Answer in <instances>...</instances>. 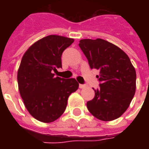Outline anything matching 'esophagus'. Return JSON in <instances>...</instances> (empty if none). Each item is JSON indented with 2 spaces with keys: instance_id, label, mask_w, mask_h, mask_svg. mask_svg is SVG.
Returning a JSON list of instances; mask_svg holds the SVG:
<instances>
[{
  "instance_id": "obj_1",
  "label": "esophagus",
  "mask_w": 149,
  "mask_h": 149,
  "mask_svg": "<svg viewBox=\"0 0 149 149\" xmlns=\"http://www.w3.org/2000/svg\"><path fill=\"white\" fill-rule=\"evenodd\" d=\"M86 86H86V84H79V88H80V89L86 88Z\"/></svg>"
}]
</instances>
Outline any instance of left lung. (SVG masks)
<instances>
[{
  "label": "left lung",
  "instance_id": "8db88e82",
  "mask_svg": "<svg viewBox=\"0 0 149 149\" xmlns=\"http://www.w3.org/2000/svg\"><path fill=\"white\" fill-rule=\"evenodd\" d=\"M79 48L88 60L91 69L100 71L97 76L100 88L86 103L91 114L109 121L120 118L128 108L136 89V72L129 57L117 45L107 41L82 39Z\"/></svg>",
  "mask_w": 149,
  "mask_h": 149
}]
</instances>
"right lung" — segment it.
I'll list each match as a JSON object with an SVG mask.
<instances>
[{
  "label": "right lung",
  "mask_w": 149,
  "mask_h": 149,
  "mask_svg": "<svg viewBox=\"0 0 149 149\" xmlns=\"http://www.w3.org/2000/svg\"><path fill=\"white\" fill-rule=\"evenodd\" d=\"M73 42L64 36H48L31 45L22 57L17 71L20 94L28 111L39 121L58 119L66 108L68 97L79 87L73 78L53 73L62 67V54Z\"/></svg>",
  "instance_id": "right-lung-1"
}]
</instances>
